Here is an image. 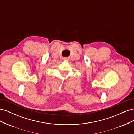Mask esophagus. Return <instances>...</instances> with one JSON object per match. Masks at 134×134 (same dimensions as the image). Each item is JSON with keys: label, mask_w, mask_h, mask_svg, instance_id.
Instances as JSON below:
<instances>
[{"label": "esophagus", "mask_w": 134, "mask_h": 134, "mask_svg": "<svg viewBox=\"0 0 134 134\" xmlns=\"http://www.w3.org/2000/svg\"><path fill=\"white\" fill-rule=\"evenodd\" d=\"M68 58H63V60H66Z\"/></svg>", "instance_id": "esophagus-1"}]
</instances>
